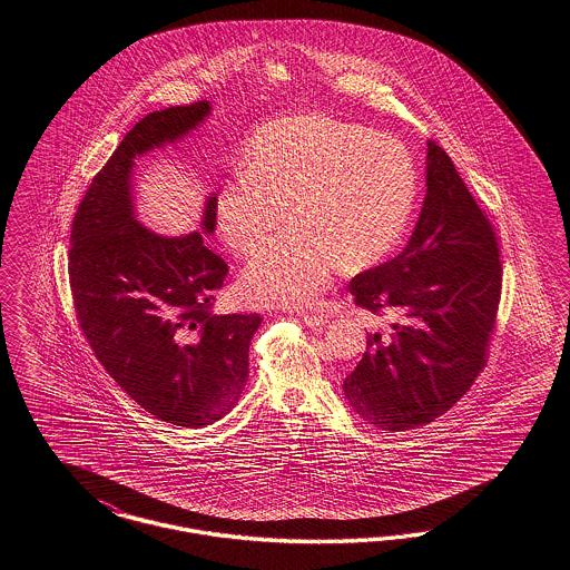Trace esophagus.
<instances>
[{
  "label": "esophagus",
  "mask_w": 570,
  "mask_h": 570,
  "mask_svg": "<svg viewBox=\"0 0 570 570\" xmlns=\"http://www.w3.org/2000/svg\"><path fill=\"white\" fill-rule=\"evenodd\" d=\"M302 320H304L306 325H311V327H320L323 323H327V315H323V313H304Z\"/></svg>",
  "instance_id": "34e87169"
}]
</instances>
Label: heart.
<instances>
[{
  "label": "heart",
  "instance_id": "1",
  "mask_svg": "<svg viewBox=\"0 0 570 570\" xmlns=\"http://www.w3.org/2000/svg\"><path fill=\"white\" fill-rule=\"evenodd\" d=\"M417 199V168L400 140L322 115L262 127L217 194L227 247L250 255L289 219L243 276L257 304H304L338 271L366 268L396 247Z\"/></svg>",
  "mask_w": 570,
  "mask_h": 570
}]
</instances>
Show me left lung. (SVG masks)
Instances as JSON below:
<instances>
[{"instance_id": "left-lung-1", "label": "left lung", "mask_w": 570, "mask_h": 570, "mask_svg": "<svg viewBox=\"0 0 570 570\" xmlns=\"http://www.w3.org/2000/svg\"><path fill=\"white\" fill-rule=\"evenodd\" d=\"M425 185L409 245L348 283L360 308L396 315L385 341L368 336L343 385L353 411L387 432L441 417L471 390L488 364L502 289L494 225L436 142H428Z\"/></svg>"}]
</instances>
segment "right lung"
Listing matches in <instances>:
<instances>
[{
  "label": "right lung",
  "mask_w": 570,
  "mask_h": 570,
  "mask_svg": "<svg viewBox=\"0 0 570 570\" xmlns=\"http://www.w3.org/2000/svg\"><path fill=\"white\" fill-rule=\"evenodd\" d=\"M208 112V101H194L134 125L94 176L70 232V287L89 347L127 396L185 428L222 420L236 404L262 317L213 315L227 264L199 232L166 238L136 222L129 176L138 155L178 140ZM215 223L213 196L204 232Z\"/></svg>",
  "instance_id": "right-lung-1"
}]
</instances>
